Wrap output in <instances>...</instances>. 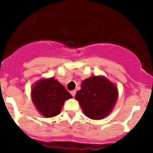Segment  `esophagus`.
Listing matches in <instances>:
<instances>
[{
	"mask_svg": "<svg viewBox=\"0 0 153 153\" xmlns=\"http://www.w3.org/2000/svg\"><path fill=\"white\" fill-rule=\"evenodd\" d=\"M76 91L75 90H72V91L70 92V93H71V95L73 96V97H75V95H76Z\"/></svg>",
	"mask_w": 153,
	"mask_h": 153,
	"instance_id": "1",
	"label": "esophagus"
}]
</instances>
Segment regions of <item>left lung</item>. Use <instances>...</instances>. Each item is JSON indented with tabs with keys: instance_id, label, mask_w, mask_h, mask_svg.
Segmentation results:
<instances>
[{
	"instance_id": "1",
	"label": "left lung",
	"mask_w": 153,
	"mask_h": 153,
	"mask_svg": "<svg viewBox=\"0 0 153 153\" xmlns=\"http://www.w3.org/2000/svg\"><path fill=\"white\" fill-rule=\"evenodd\" d=\"M117 98V86L102 76H92L83 80L81 89L75 96L84 114L92 120L107 117L113 110Z\"/></svg>"
}]
</instances>
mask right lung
<instances>
[{
  "instance_id": "right-lung-1",
  "label": "right lung",
  "mask_w": 153,
  "mask_h": 153,
  "mask_svg": "<svg viewBox=\"0 0 153 153\" xmlns=\"http://www.w3.org/2000/svg\"><path fill=\"white\" fill-rule=\"evenodd\" d=\"M72 97L53 77L40 79L34 83L31 90V99L36 109L47 118L59 114L65 101Z\"/></svg>"
}]
</instances>
